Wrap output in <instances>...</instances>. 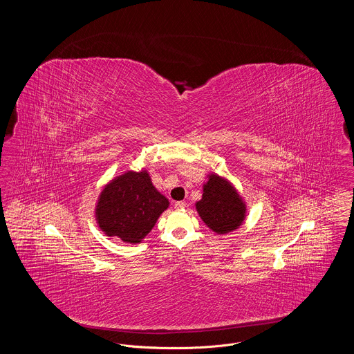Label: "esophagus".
<instances>
[{"instance_id":"34e87169","label":"esophagus","mask_w":354,"mask_h":354,"mask_svg":"<svg viewBox=\"0 0 354 354\" xmlns=\"http://www.w3.org/2000/svg\"><path fill=\"white\" fill-rule=\"evenodd\" d=\"M185 207V202L180 201V202H175V208L176 209H183Z\"/></svg>"}]
</instances>
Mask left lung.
<instances>
[{
    "label": "left lung",
    "mask_w": 354,
    "mask_h": 354,
    "mask_svg": "<svg viewBox=\"0 0 354 354\" xmlns=\"http://www.w3.org/2000/svg\"><path fill=\"white\" fill-rule=\"evenodd\" d=\"M196 209L203 221L216 234L236 230L245 216V207L235 189L218 175H211Z\"/></svg>",
    "instance_id": "left-lung-1"
}]
</instances>
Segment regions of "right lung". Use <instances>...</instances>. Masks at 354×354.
<instances>
[{"label": "right lung", "mask_w": 354, "mask_h": 354, "mask_svg": "<svg viewBox=\"0 0 354 354\" xmlns=\"http://www.w3.org/2000/svg\"><path fill=\"white\" fill-rule=\"evenodd\" d=\"M167 207L169 201L155 189L146 171H129L104 187L97 220L106 235L140 243Z\"/></svg>", "instance_id": "add662e5"}]
</instances>
